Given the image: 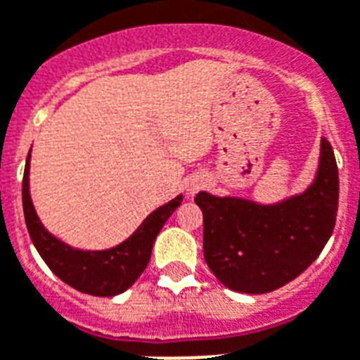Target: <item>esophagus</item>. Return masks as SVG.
<instances>
[{
  "label": "esophagus",
  "instance_id": "esophagus-1",
  "mask_svg": "<svg viewBox=\"0 0 360 360\" xmlns=\"http://www.w3.org/2000/svg\"><path fill=\"white\" fill-rule=\"evenodd\" d=\"M202 187V180L200 178H193V180H189V184H187V191L189 193H197L198 189Z\"/></svg>",
  "mask_w": 360,
  "mask_h": 360
}]
</instances>
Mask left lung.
<instances>
[{"instance_id":"left-lung-1","label":"left lung","mask_w":360,"mask_h":360,"mask_svg":"<svg viewBox=\"0 0 360 360\" xmlns=\"http://www.w3.org/2000/svg\"><path fill=\"white\" fill-rule=\"evenodd\" d=\"M204 215V259L228 289L265 294L298 278L333 233L338 212V167L322 138L319 176L300 197L257 206L243 198L198 193Z\"/></svg>"}]
</instances>
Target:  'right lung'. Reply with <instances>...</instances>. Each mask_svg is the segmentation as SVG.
<instances>
[{
	"label": "right lung",
	"instance_id": "obj_1",
	"mask_svg": "<svg viewBox=\"0 0 360 360\" xmlns=\"http://www.w3.org/2000/svg\"><path fill=\"white\" fill-rule=\"evenodd\" d=\"M22 200L25 224L32 245L37 246L38 254L53 270V274L80 292L91 296H115L132 287L134 281L138 280L148 265L154 239L169 217L182 204V195L150 213L143 224L134 231V236L124 243L103 252H82L70 248L41 226L29 195V156L23 171Z\"/></svg>",
	"mask_w": 360,
	"mask_h": 360
}]
</instances>
